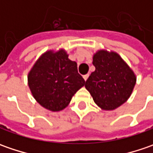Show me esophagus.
Returning <instances> with one entry per match:
<instances>
[{
    "instance_id": "obj_1",
    "label": "esophagus",
    "mask_w": 153,
    "mask_h": 153,
    "mask_svg": "<svg viewBox=\"0 0 153 153\" xmlns=\"http://www.w3.org/2000/svg\"><path fill=\"white\" fill-rule=\"evenodd\" d=\"M83 78H84V80H85V81H87V80H88V74L84 75V76H83Z\"/></svg>"
}]
</instances>
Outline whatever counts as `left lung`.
<instances>
[{"mask_svg":"<svg viewBox=\"0 0 153 153\" xmlns=\"http://www.w3.org/2000/svg\"><path fill=\"white\" fill-rule=\"evenodd\" d=\"M93 71L85 88L101 110L113 111L126 102L136 83V75L117 53L100 49L93 56Z\"/></svg>","mask_w":153,"mask_h":153,"instance_id":"left-lung-1","label":"left lung"}]
</instances>
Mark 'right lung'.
I'll return each instance as SVG.
<instances>
[{
	"label": "right lung",
	"mask_w": 153,
	"mask_h": 153,
	"mask_svg": "<svg viewBox=\"0 0 153 153\" xmlns=\"http://www.w3.org/2000/svg\"><path fill=\"white\" fill-rule=\"evenodd\" d=\"M64 48L48 50L35 62L28 73V86L34 99L51 111L68 106L85 81Z\"/></svg>",
	"instance_id": "1"
}]
</instances>
